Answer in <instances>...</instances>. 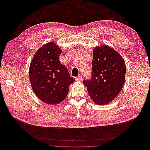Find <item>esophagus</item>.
I'll use <instances>...</instances> for the list:
<instances>
[{
  "label": "esophagus",
  "instance_id": "1",
  "mask_svg": "<svg viewBox=\"0 0 150 150\" xmlns=\"http://www.w3.org/2000/svg\"><path fill=\"white\" fill-rule=\"evenodd\" d=\"M76 80L77 81H82V80H83L82 76H78V77H77V78H76Z\"/></svg>",
  "mask_w": 150,
  "mask_h": 150
}]
</instances>
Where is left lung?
Wrapping results in <instances>:
<instances>
[{
	"label": "left lung",
	"instance_id": "8db88e82",
	"mask_svg": "<svg viewBox=\"0 0 150 150\" xmlns=\"http://www.w3.org/2000/svg\"><path fill=\"white\" fill-rule=\"evenodd\" d=\"M126 65L120 54L108 46L93 49L92 73L83 81L92 100L104 105L112 101L120 93L125 80Z\"/></svg>",
	"mask_w": 150,
	"mask_h": 150
}]
</instances>
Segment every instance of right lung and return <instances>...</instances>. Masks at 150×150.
<instances>
[{"instance_id":"add662e5","label":"right lung","mask_w":150,"mask_h":150,"mask_svg":"<svg viewBox=\"0 0 150 150\" xmlns=\"http://www.w3.org/2000/svg\"><path fill=\"white\" fill-rule=\"evenodd\" d=\"M62 51L52 42L44 44L35 54L29 68L32 88L40 100L49 104L66 98L74 79L59 59Z\"/></svg>"}]
</instances>
